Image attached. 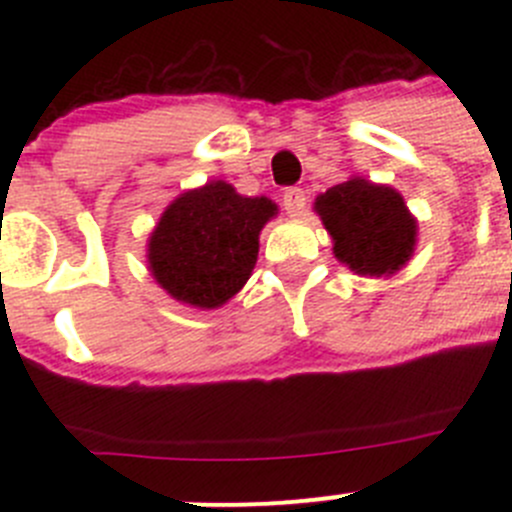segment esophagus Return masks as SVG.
I'll use <instances>...</instances> for the list:
<instances>
[{
    "label": "esophagus",
    "instance_id": "obj_1",
    "mask_svg": "<svg viewBox=\"0 0 512 512\" xmlns=\"http://www.w3.org/2000/svg\"><path fill=\"white\" fill-rule=\"evenodd\" d=\"M304 190L302 188H287L285 195H282V203H285V210L289 218H299L304 210Z\"/></svg>",
    "mask_w": 512,
    "mask_h": 512
}]
</instances>
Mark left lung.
<instances>
[{
    "mask_svg": "<svg viewBox=\"0 0 512 512\" xmlns=\"http://www.w3.org/2000/svg\"><path fill=\"white\" fill-rule=\"evenodd\" d=\"M334 257L361 277H391L414 257L418 220L391 185L354 175L314 200Z\"/></svg>",
    "mask_w": 512,
    "mask_h": 512,
    "instance_id": "1",
    "label": "left lung"
}]
</instances>
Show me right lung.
Listing matches in <instances>:
<instances>
[{
  "label": "right lung",
  "mask_w": 512,
  "mask_h": 512,
  "mask_svg": "<svg viewBox=\"0 0 512 512\" xmlns=\"http://www.w3.org/2000/svg\"><path fill=\"white\" fill-rule=\"evenodd\" d=\"M275 215L270 198H247L225 180L185 190L148 235V272L175 302L223 307L250 280L260 232Z\"/></svg>",
  "instance_id": "1"
}]
</instances>
